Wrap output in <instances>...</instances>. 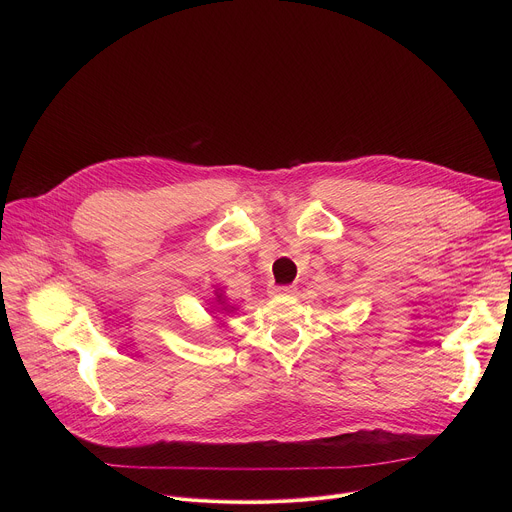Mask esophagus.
<instances>
[{
    "label": "esophagus",
    "instance_id": "esophagus-1",
    "mask_svg": "<svg viewBox=\"0 0 512 512\" xmlns=\"http://www.w3.org/2000/svg\"><path fill=\"white\" fill-rule=\"evenodd\" d=\"M271 294L273 296H291V294H296V287L294 285H275L271 289Z\"/></svg>",
    "mask_w": 512,
    "mask_h": 512
}]
</instances>
